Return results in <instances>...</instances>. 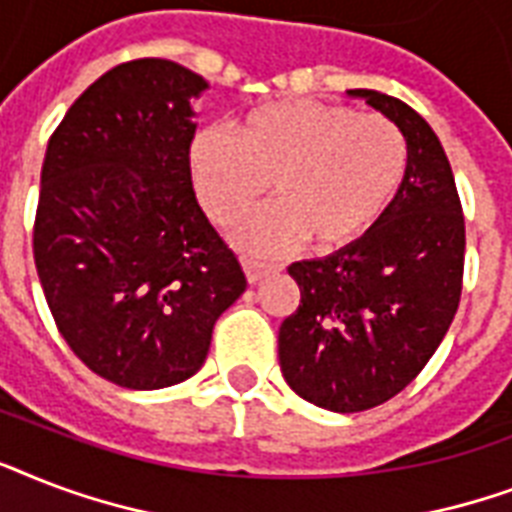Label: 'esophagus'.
Masks as SVG:
<instances>
[{"label": "esophagus", "mask_w": 512, "mask_h": 512, "mask_svg": "<svg viewBox=\"0 0 512 512\" xmlns=\"http://www.w3.org/2000/svg\"><path fill=\"white\" fill-rule=\"evenodd\" d=\"M241 265H244V273H247V281L249 284H257V281L268 276V273L276 268L273 263L268 260H260V257H241Z\"/></svg>", "instance_id": "obj_1"}]
</instances>
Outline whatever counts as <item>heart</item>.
Listing matches in <instances>:
<instances>
[{"label":"heart","mask_w":512,"mask_h":512,"mask_svg":"<svg viewBox=\"0 0 512 512\" xmlns=\"http://www.w3.org/2000/svg\"><path fill=\"white\" fill-rule=\"evenodd\" d=\"M199 199L217 225H233L271 185L273 204L239 228L249 249L300 236L313 249L361 239L396 196L406 143L380 114L321 100H276L236 119L231 135L204 130L191 148Z\"/></svg>","instance_id":"b5f03b06"}]
</instances>
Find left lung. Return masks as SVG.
<instances>
[{
	"label": "left lung",
	"mask_w": 512,
	"mask_h": 512,
	"mask_svg": "<svg viewBox=\"0 0 512 512\" xmlns=\"http://www.w3.org/2000/svg\"><path fill=\"white\" fill-rule=\"evenodd\" d=\"M348 95L401 130L404 180L361 239L289 265L300 305L279 329L289 388L340 414L385 404L422 372L457 313L465 265V217L436 132L404 100Z\"/></svg>",
	"instance_id": "8db88e82"
}]
</instances>
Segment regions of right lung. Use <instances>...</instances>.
<instances>
[{"instance_id": "obj_1", "label": "right lung", "mask_w": 512, "mask_h": 512, "mask_svg": "<svg viewBox=\"0 0 512 512\" xmlns=\"http://www.w3.org/2000/svg\"><path fill=\"white\" fill-rule=\"evenodd\" d=\"M207 87L172 60H130L92 82L47 143L36 273L68 348L119 388L193 377L247 289L191 183V100Z\"/></svg>"}]
</instances>
